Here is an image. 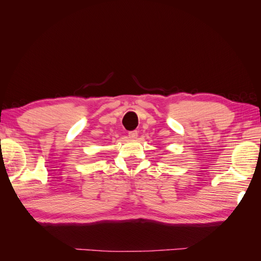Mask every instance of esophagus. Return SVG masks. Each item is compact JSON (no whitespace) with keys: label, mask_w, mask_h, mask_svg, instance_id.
<instances>
[{"label":"esophagus","mask_w":261,"mask_h":261,"mask_svg":"<svg viewBox=\"0 0 261 261\" xmlns=\"http://www.w3.org/2000/svg\"><path fill=\"white\" fill-rule=\"evenodd\" d=\"M127 136H129L131 140H135V139H137V137H138V131H130L129 134H127Z\"/></svg>","instance_id":"1"}]
</instances>
